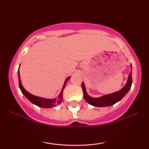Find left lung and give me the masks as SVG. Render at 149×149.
<instances>
[{
  "instance_id": "left-lung-1",
  "label": "left lung",
  "mask_w": 149,
  "mask_h": 149,
  "mask_svg": "<svg viewBox=\"0 0 149 149\" xmlns=\"http://www.w3.org/2000/svg\"><path fill=\"white\" fill-rule=\"evenodd\" d=\"M132 68V65H131ZM132 83V71L128 76V78L127 80V83L125 86L119 91L115 92L113 93L109 94V95H104V96L100 97H92L87 93L86 88H85L84 83H82V89L83 91V97L84 99L90 104V105L94 106L97 107H109L115 104L119 101H120L123 98V97L127 93L128 91L130 90Z\"/></svg>"
}]
</instances>
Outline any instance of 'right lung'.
Segmentation results:
<instances>
[{
  "label": "right lung",
  "instance_id": "obj_1",
  "mask_svg": "<svg viewBox=\"0 0 149 149\" xmlns=\"http://www.w3.org/2000/svg\"><path fill=\"white\" fill-rule=\"evenodd\" d=\"M71 76L68 77L64 81V84L62 87V90L60 92V94L59 95L57 98L54 99H46V98H42L40 97H37L35 95H32V94L29 93V92H27L25 90L24 88L23 87V85L22 84L21 82V78H20V74H19V67L18 69V78H19V86L20 90L22 92L24 96L28 99L31 102L32 104H35V105L38 106L39 107L41 108H45V109H50V108H53L56 107L57 105H59L61 103L63 100V92H64V89L65 88V85L67 83V81L70 79Z\"/></svg>",
  "mask_w": 149,
  "mask_h": 149
}]
</instances>
